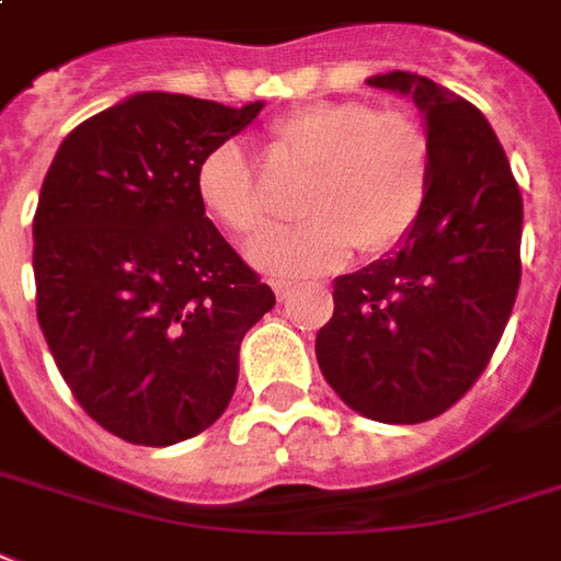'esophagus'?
<instances>
[{"label": "esophagus", "instance_id": "34e87169", "mask_svg": "<svg viewBox=\"0 0 561 561\" xmlns=\"http://www.w3.org/2000/svg\"><path fill=\"white\" fill-rule=\"evenodd\" d=\"M268 284H272V289H275V296L280 298V301H284V298L289 296V289H293V280H280V277H272Z\"/></svg>", "mask_w": 561, "mask_h": 561}]
</instances>
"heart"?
I'll return each mask as SVG.
<instances>
[{
	"mask_svg": "<svg viewBox=\"0 0 561 561\" xmlns=\"http://www.w3.org/2000/svg\"><path fill=\"white\" fill-rule=\"evenodd\" d=\"M275 138L310 168L298 197L307 221L256 239L251 260L263 272H328L352 248L385 254L416 225L428 195V145L408 115L376 112L360 100L310 103L277 117ZM195 188L206 213L230 233L248 239L268 225L256 176L236 141L201 159Z\"/></svg>",
	"mask_w": 561,
	"mask_h": 561,
	"instance_id": "obj_1",
	"label": "heart"
}]
</instances>
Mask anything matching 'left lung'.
Listing matches in <instances>:
<instances>
[{
	"label": "left lung",
	"instance_id": "left-lung-1",
	"mask_svg": "<svg viewBox=\"0 0 561 561\" xmlns=\"http://www.w3.org/2000/svg\"><path fill=\"white\" fill-rule=\"evenodd\" d=\"M366 82L423 112L428 195L393 254L336 277L316 360L357 414L414 425L456 405L494 355L520 286L524 201L473 103L405 70Z\"/></svg>",
	"mask_w": 561,
	"mask_h": 561
}]
</instances>
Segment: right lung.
<instances>
[{
  "instance_id": "obj_1",
  "label": "right lung",
  "mask_w": 561,
  "mask_h": 561,
  "mask_svg": "<svg viewBox=\"0 0 561 561\" xmlns=\"http://www.w3.org/2000/svg\"><path fill=\"white\" fill-rule=\"evenodd\" d=\"M260 108L133 94L76 126L44 176L37 322L76 402L129 444L171 446L216 423L242 336L275 307L195 188L201 159Z\"/></svg>"
}]
</instances>
